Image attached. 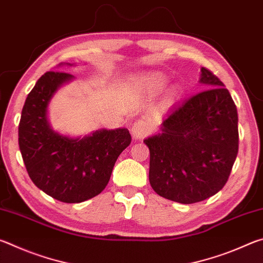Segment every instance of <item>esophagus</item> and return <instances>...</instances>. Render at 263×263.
I'll return each instance as SVG.
<instances>
[{"mask_svg": "<svg viewBox=\"0 0 263 263\" xmlns=\"http://www.w3.org/2000/svg\"><path fill=\"white\" fill-rule=\"evenodd\" d=\"M151 131H152V126L145 119H139V121H136L132 124V135L137 139H141V138L149 135Z\"/></svg>", "mask_w": 263, "mask_h": 263, "instance_id": "1", "label": "esophagus"}]
</instances>
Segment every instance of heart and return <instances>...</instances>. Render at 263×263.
Returning <instances> with one entry per match:
<instances>
[{"instance_id":"heart-1","label":"heart","mask_w":263,"mask_h":263,"mask_svg":"<svg viewBox=\"0 0 263 263\" xmlns=\"http://www.w3.org/2000/svg\"><path fill=\"white\" fill-rule=\"evenodd\" d=\"M148 82H149L151 86H153L155 88H160V87H162L163 80L160 79V78H151L148 80Z\"/></svg>"}]
</instances>
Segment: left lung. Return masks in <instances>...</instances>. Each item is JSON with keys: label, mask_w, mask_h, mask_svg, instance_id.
Segmentation results:
<instances>
[{"label": "left lung", "mask_w": 263, "mask_h": 263, "mask_svg": "<svg viewBox=\"0 0 263 263\" xmlns=\"http://www.w3.org/2000/svg\"><path fill=\"white\" fill-rule=\"evenodd\" d=\"M208 89L169 110L161 133L145 139L149 183L158 195L182 204L204 201L229 180L239 148L238 112L230 91L211 70L201 69Z\"/></svg>", "instance_id": "left-lung-1"}]
</instances>
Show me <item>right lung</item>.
<instances>
[{
    "label": "right lung",
    "mask_w": 263,
    "mask_h": 263,
    "mask_svg": "<svg viewBox=\"0 0 263 263\" xmlns=\"http://www.w3.org/2000/svg\"><path fill=\"white\" fill-rule=\"evenodd\" d=\"M73 75L46 72L38 80L22 110L18 144L33 183L64 203L95 197L109 183L116 161L131 144L127 128L100 130L84 138L61 136L47 121V105L62 83Z\"/></svg>",
    "instance_id": "right-lung-1"
}]
</instances>
